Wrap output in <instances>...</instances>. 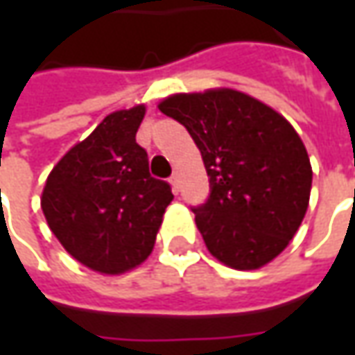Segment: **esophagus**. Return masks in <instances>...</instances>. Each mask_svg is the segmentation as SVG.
<instances>
[{
    "mask_svg": "<svg viewBox=\"0 0 355 355\" xmlns=\"http://www.w3.org/2000/svg\"><path fill=\"white\" fill-rule=\"evenodd\" d=\"M170 184L171 187H173V191L180 189V171H173V175L170 178Z\"/></svg>",
    "mask_w": 355,
    "mask_h": 355,
    "instance_id": "34e87169",
    "label": "esophagus"
}]
</instances>
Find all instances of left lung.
Instances as JSON below:
<instances>
[{"instance_id":"obj_1","label":"left lung","mask_w":355,"mask_h":355,"mask_svg":"<svg viewBox=\"0 0 355 355\" xmlns=\"http://www.w3.org/2000/svg\"><path fill=\"white\" fill-rule=\"evenodd\" d=\"M184 124L209 175V199L196 207L207 251L237 270L277 259L302 223L312 166L293 124L235 89L180 92L157 104Z\"/></svg>"}]
</instances>
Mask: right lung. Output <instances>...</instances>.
I'll return each mask as SVG.
<instances>
[{
	"instance_id": "1",
	"label": "right lung",
	"mask_w": 355,
	"mask_h": 355,
	"mask_svg": "<svg viewBox=\"0 0 355 355\" xmlns=\"http://www.w3.org/2000/svg\"><path fill=\"white\" fill-rule=\"evenodd\" d=\"M146 114L138 104L104 118L49 173L41 209L49 229L80 265L128 272L150 257L171 187L150 175L136 142Z\"/></svg>"
}]
</instances>
